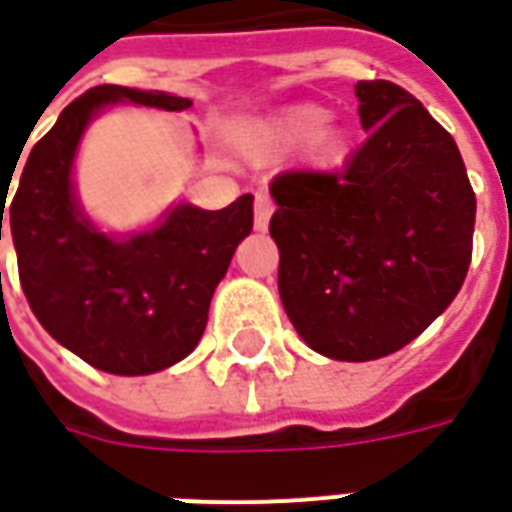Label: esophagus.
<instances>
[{"instance_id": "esophagus-1", "label": "esophagus", "mask_w": 512, "mask_h": 512, "mask_svg": "<svg viewBox=\"0 0 512 512\" xmlns=\"http://www.w3.org/2000/svg\"><path fill=\"white\" fill-rule=\"evenodd\" d=\"M274 213V202L268 197L266 191H257L255 194V230H268V219Z\"/></svg>"}]
</instances>
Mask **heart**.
<instances>
[{"instance_id": "b5f03b06", "label": "heart", "mask_w": 512, "mask_h": 512, "mask_svg": "<svg viewBox=\"0 0 512 512\" xmlns=\"http://www.w3.org/2000/svg\"><path fill=\"white\" fill-rule=\"evenodd\" d=\"M329 112L315 104H296L279 109L255 131V142L268 150H293L310 145L312 158L332 167L345 153V136L340 128L326 126Z\"/></svg>"}]
</instances>
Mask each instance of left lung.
<instances>
[{
	"mask_svg": "<svg viewBox=\"0 0 512 512\" xmlns=\"http://www.w3.org/2000/svg\"><path fill=\"white\" fill-rule=\"evenodd\" d=\"M365 145L343 172H282L279 299L312 351L370 362L447 310L472 260V183L458 145L403 87H354Z\"/></svg>",
	"mask_w": 512,
	"mask_h": 512,
	"instance_id": "left-lung-1",
	"label": "left lung"
}]
</instances>
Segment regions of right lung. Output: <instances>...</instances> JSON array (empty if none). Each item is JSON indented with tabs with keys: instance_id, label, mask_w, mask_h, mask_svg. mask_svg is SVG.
<instances>
[{
	"instance_id": "right-lung-1",
	"label": "right lung",
	"mask_w": 512,
	"mask_h": 512,
	"mask_svg": "<svg viewBox=\"0 0 512 512\" xmlns=\"http://www.w3.org/2000/svg\"><path fill=\"white\" fill-rule=\"evenodd\" d=\"M115 104L183 112L191 101L101 84L65 106L29 150L7 208L10 183H0V241L7 211L24 296L57 343L104 373L147 376L200 343L213 290L252 233V194L222 211L178 202L139 233L98 230L76 197L73 161L93 117Z\"/></svg>"
}]
</instances>
